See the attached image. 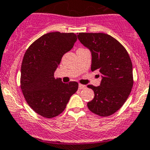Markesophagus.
<instances>
[{
    "label": "esophagus",
    "instance_id": "esophagus-1",
    "mask_svg": "<svg viewBox=\"0 0 150 150\" xmlns=\"http://www.w3.org/2000/svg\"><path fill=\"white\" fill-rule=\"evenodd\" d=\"M85 88H86V85H82V84H79V89L82 90V89H85Z\"/></svg>",
    "mask_w": 150,
    "mask_h": 150
}]
</instances>
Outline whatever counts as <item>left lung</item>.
Wrapping results in <instances>:
<instances>
[{
    "label": "left lung",
    "mask_w": 150,
    "mask_h": 150,
    "mask_svg": "<svg viewBox=\"0 0 150 150\" xmlns=\"http://www.w3.org/2000/svg\"><path fill=\"white\" fill-rule=\"evenodd\" d=\"M77 38L91 51V71L97 70L102 77L99 86L88 85L94 92L88 108L99 116L112 115L125 104L133 85L130 57L125 47L109 35L79 33Z\"/></svg>",
    "instance_id": "1"
}]
</instances>
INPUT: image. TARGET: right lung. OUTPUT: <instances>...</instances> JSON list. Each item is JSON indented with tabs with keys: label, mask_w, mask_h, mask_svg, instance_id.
Masks as SVG:
<instances>
[{
	"label": "right lung",
	"mask_w": 150,
	"mask_h": 150,
	"mask_svg": "<svg viewBox=\"0 0 150 150\" xmlns=\"http://www.w3.org/2000/svg\"><path fill=\"white\" fill-rule=\"evenodd\" d=\"M76 40L74 33L51 32L38 38L25 51L21 65V89L28 105L41 116L51 119L62 113L78 90L76 82L65 84L54 78L62 56Z\"/></svg>",
	"instance_id": "obj_1"
}]
</instances>
